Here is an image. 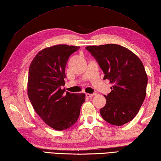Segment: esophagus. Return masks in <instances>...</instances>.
I'll list each match as a JSON object with an SVG mask.
<instances>
[{"mask_svg":"<svg viewBox=\"0 0 161 161\" xmlns=\"http://www.w3.org/2000/svg\"><path fill=\"white\" fill-rule=\"evenodd\" d=\"M94 95H95V94H94V93H92V94H91V93H86V96L87 97H93Z\"/></svg>","mask_w":161,"mask_h":161,"instance_id":"obj_1","label":"esophagus"}]
</instances>
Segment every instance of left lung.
<instances>
[{
	"instance_id": "left-lung-1",
	"label": "left lung",
	"mask_w": 161,
	"mask_h": 161,
	"mask_svg": "<svg viewBox=\"0 0 161 161\" xmlns=\"http://www.w3.org/2000/svg\"><path fill=\"white\" fill-rule=\"evenodd\" d=\"M98 63L105 76L113 84L100 109L105 121L122 125L133 120L146 96L148 78L140 59L128 49L108 44L86 47Z\"/></svg>"
}]
</instances>
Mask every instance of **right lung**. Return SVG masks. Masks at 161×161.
<instances>
[{
    "label": "right lung",
    "mask_w": 161,
    "mask_h": 161,
    "mask_svg": "<svg viewBox=\"0 0 161 161\" xmlns=\"http://www.w3.org/2000/svg\"><path fill=\"white\" fill-rule=\"evenodd\" d=\"M80 47L58 45L41 50L28 70V96L33 108L43 121L56 130L70 128L77 122L84 93L65 92L62 86L65 68L72 53Z\"/></svg>",
    "instance_id": "obj_1"
}]
</instances>
